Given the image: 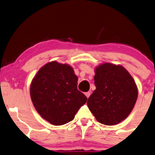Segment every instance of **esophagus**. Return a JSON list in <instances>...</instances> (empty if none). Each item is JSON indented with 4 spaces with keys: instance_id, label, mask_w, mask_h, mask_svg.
<instances>
[{
    "instance_id": "obj_1",
    "label": "esophagus",
    "mask_w": 155,
    "mask_h": 155,
    "mask_svg": "<svg viewBox=\"0 0 155 155\" xmlns=\"http://www.w3.org/2000/svg\"><path fill=\"white\" fill-rule=\"evenodd\" d=\"M90 95H91V92L85 93V96H86V97H87V98H88V97H90Z\"/></svg>"
}]
</instances>
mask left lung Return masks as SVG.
<instances>
[{"label": "left lung", "instance_id": "obj_1", "mask_svg": "<svg viewBox=\"0 0 155 155\" xmlns=\"http://www.w3.org/2000/svg\"><path fill=\"white\" fill-rule=\"evenodd\" d=\"M94 72L96 90L88 98L87 106L99 123L118 124L132 111L138 97L137 86L120 64L102 63Z\"/></svg>", "mask_w": 155, "mask_h": 155}]
</instances>
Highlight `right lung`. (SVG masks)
I'll list each match as a JSON object with an SVG mask.
<instances>
[{"label": "right lung", "mask_w": 155, "mask_h": 155, "mask_svg": "<svg viewBox=\"0 0 155 155\" xmlns=\"http://www.w3.org/2000/svg\"><path fill=\"white\" fill-rule=\"evenodd\" d=\"M77 82L71 65L53 61L41 67L30 88L31 100L41 117L54 125L73 120L87 99L78 91Z\"/></svg>", "instance_id": "right-lung-1"}]
</instances>
